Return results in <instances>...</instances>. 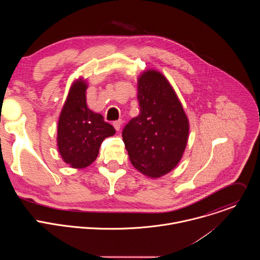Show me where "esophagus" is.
Here are the masks:
<instances>
[{
  "label": "esophagus",
  "mask_w": 260,
  "mask_h": 260,
  "mask_svg": "<svg viewBox=\"0 0 260 260\" xmlns=\"http://www.w3.org/2000/svg\"><path fill=\"white\" fill-rule=\"evenodd\" d=\"M121 124H122V121H121L120 119H119V120H116V121H114V122H113V126H114V128H115L116 131H119V129H120Z\"/></svg>",
  "instance_id": "obj_1"
}]
</instances>
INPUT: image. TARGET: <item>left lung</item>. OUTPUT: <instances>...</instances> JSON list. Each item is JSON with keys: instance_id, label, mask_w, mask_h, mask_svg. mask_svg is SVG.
Listing matches in <instances>:
<instances>
[{"instance_id": "1", "label": "left lung", "mask_w": 260, "mask_h": 260, "mask_svg": "<svg viewBox=\"0 0 260 260\" xmlns=\"http://www.w3.org/2000/svg\"><path fill=\"white\" fill-rule=\"evenodd\" d=\"M138 101L140 114L124 126L123 142L132 165L157 178L180 161L188 139V119L174 89L156 71L140 76Z\"/></svg>"}]
</instances>
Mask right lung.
Segmentation results:
<instances>
[{
	"label": "right lung",
	"mask_w": 260,
	"mask_h": 260,
	"mask_svg": "<svg viewBox=\"0 0 260 260\" xmlns=\"http://www.w3.org/2000/svg\"><path fill=\"white\" fill-rule=\"evenodd\" d=\"M86 88L83 81L72 85L57 127L58 151L64 162L75 169L92 164L103 141L115 134L114 127L104 121L101 114L88 109Z\"/></svg>",
	"instance_id": "1"
}]
</instances>
